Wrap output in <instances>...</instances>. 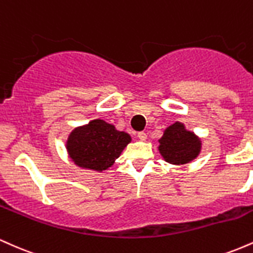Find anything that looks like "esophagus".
<instances>
[{
    "label": "esophagus",
    "mask_w": 253,
    "mask_h": 253,
    "mask_svg": "<svg viewBox=\"0 0 253 253\" xmlns=\"http://www.w3.org/2000/svg\"><path fill=\"white\" fill-rule=\"evenodd\" d=\"M138 138L140 139V140H143V141H145L147 139V134L145 132H139L138 133Z\"/></svg>",
    "instance_id": "esophagus-1"
}]
</instances>
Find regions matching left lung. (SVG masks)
<instances>
[{
    "instance_id": "left-lung-1",
    "label": "left lung",
    "mask_w": 253,
    "mask_h": 253,
    "mask_svg": "<svg viewBox=\"0 0 253 253\" xmlns=\"http://www.w3.org/2000/svg\"><path fill=\"white\" fill-rule=\"evenodd\" d=\"M159 151L171 164H185L196 158L201 150V141L181 123L171 125L159 140Z\"/></svg>"
}]
</instances>
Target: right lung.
I'll list each match as a JSON object with an SVG mask.
<instances>
[{
  "label": "right lung",
  "mask_w": 253,
  "mask_h": 253,
  "mask_svg": "<svg viewBox=\"0 0 253 253\" xmlns=\"http://www.w3.org/2000/svg\"><path fill=\"white\" fill-rule=\"evenodd\" d=\"M129 141L127 133L103 120H94L71 133L66 149L78 167L102 171L113 165Z\"/></svg>",
  "instance_id": "add662e5"
}]
</instances>
